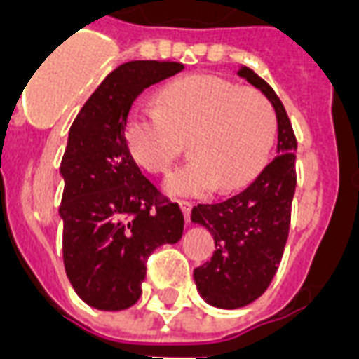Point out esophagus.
I'll use <instances>...</instances> for the list:
<instances>
[{"instance_id":"1","label":"esophagus","mask_w":359,"mask_h":359,"mask_svg":"<svg viewBox=\"0 0 359 359\" xmlns=\"http://www.w3.org/2000/svg\"><path fill=\"white\" fill-rule=\"evenodd\" d=\"M191 207H194V203L191 201H180V208H182V214H184V219L188 222V224H190Z\"/></svg>"}]
</instances>
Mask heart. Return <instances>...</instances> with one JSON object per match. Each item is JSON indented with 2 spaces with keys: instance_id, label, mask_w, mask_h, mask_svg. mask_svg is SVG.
I'll list each match as a JSON object with an SVG mask.
<instances>
[{
  "instance_id": "heart-1",
  "label": "heart",
  "mask_w": 359,
  "mask_h": 359,
  "mask_svg": "<svg viewBox=\"0 0 359 359\" xmlns=\"http://www.w3.org/2000/svg\"><path fill=\"white\" fill-rule=\"evenodd\" d=\"M276 134L278 117L264 95L216 76L175 81L162 106L141 100L124 126L130 154L151 173H165L190 141L194 156L165 179L171 196L244 188L266 165Z\"/></svg>"
}]
</instances>
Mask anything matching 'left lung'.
Instances as JSON below:
<instances>
[{
	"label": "left lung",
	"instance_id": "1",
	"mask_svg": "<svg viewBox=\"0 0 359 359\" xmlns=\"http://www.w3.org/2000/svg\"><path fill=\"white\" fill-rule=\"evenodd\" d=\"M236 74L276 109L278 156L244 191L191 210V222L207 227L216 244L212 259L194 270V279L203 300L219 309L248 306L272 283L289 236L296 190V137L283 104L251 69L240 67Z\"/></svg>",
	"mask_w": 359,
	"mask_h": 359
}]
</instances>
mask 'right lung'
Masks as SVG:
<instances>
[{"mask_svg":"<svg viewBox=\"0 0 359 359\" xmlns=\"http://www.w3.org/2000/svg\"><path fill=\"white\" fill-rule=\"evenodd\" d=\"M182 69L175 61L121 65L70 126L59 168L63 261L76 294L95 309L134 306L149 255L162 244H177L184 231L180 207L143 177L124 140L135 98Z\"/></svg>","mask_w":359,"mask_h":359,"instance_id":"add662e5","label":"right lung"}]
</instances>
